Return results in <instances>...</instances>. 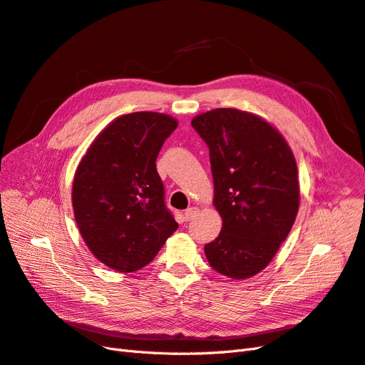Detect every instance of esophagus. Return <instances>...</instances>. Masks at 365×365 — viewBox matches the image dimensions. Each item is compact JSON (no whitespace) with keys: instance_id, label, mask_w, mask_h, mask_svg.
<instances>
[{"instance_id":"obj_1","label":"esophagus","mask_w":365,"mask_h":365,"mask_svg":"<svg viewBox=\"0 0 365 365\" xmlns=\"http://www.w3.org/2000/svg\"><path fill=\"white\" fill-rule=\"evenodd\" d=\"M197 212H199V210H197V207H188V210H186L185 214H183V218H185L186 222H190L191 218H194L197 215Z\"/></svg>"}]
</instances>
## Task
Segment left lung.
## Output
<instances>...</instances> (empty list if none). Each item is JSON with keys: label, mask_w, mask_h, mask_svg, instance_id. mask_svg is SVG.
I'll use <instances>...</instances> for the list:
<instances>
[{"label": "left lung", "mask_w": 365, "mask_h": 365, "mask_svg": "<svg viewBox=\"0 0 365 365\" xmlns=\"http://www.w3.org/2000/svg\"><path fill=\"white\" fill-rule=\"evenodd\" d=\"M210 148L214 206L223 226L205 254L218 274L254 277L272 262L299 206L294 153L279 131L252 113L215 108L191 122Z\"/></svg>", "instance_id": "obj_1"}]
</instances>
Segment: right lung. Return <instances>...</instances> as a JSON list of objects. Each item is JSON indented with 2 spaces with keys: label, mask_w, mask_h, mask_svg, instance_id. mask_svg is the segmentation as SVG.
<instances>
[{
  "label": "right lung",
  "mask_w": 365,
  "mask_h": 365,
  "mask_svg": "<svg viewBox=\"0 0 365 365\" xmlns=\"http://www.w3.org/2000/svg\"><path fill=\"white\" fill-rule=\"evenodd\" d=\"M175 128L177 120L163 113L123 114L101 131L78 165L71 203L79 232L91 254L118 272L151 263L179 227L155 168Z\"/></svg>",
  "instance_id": "1"
}]
</instances>
